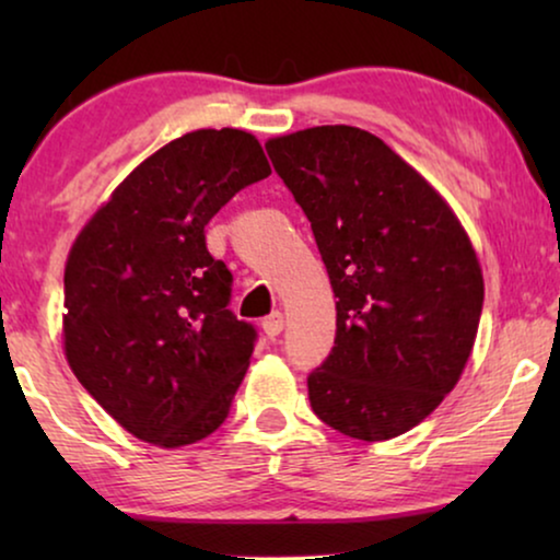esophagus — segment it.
Listing matches in <instances>:
<instances>
[{"label":"esophagus","mask_w":560,"mask_h":560,"mask_svg":"<svg viewBox=\"0 0 560 560\" xmlns=\"http://www.w3.org/2000/svg\"><path fill=\"white\" fill-rule=\"evenodd\" d=\"M282 326H285V320H282V313H280V311L270 313V316H267V318L262 320V331H265L267 336H270V339H275V336H280Z\"/></svg>","instance_id":"esophagus-1"}]
</instances>
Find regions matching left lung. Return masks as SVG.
<instances>
[{"label":"left lung","mask_w":560,"mask_h":560,"mask_svg":"<svg viewBox=\"0 0 560 560\" xmlns=\"http://www.w3.org/2000/svg\"><path fill=\"white\" fill-rule=\"evenodd\" d=\"M265 148L339 298L334 349L308 374L311 408L349 439H395L439 408L471 354L485 280L469 236L364 129L313 127Z\"/></svg>","instance_id":"1"}]
</instances>
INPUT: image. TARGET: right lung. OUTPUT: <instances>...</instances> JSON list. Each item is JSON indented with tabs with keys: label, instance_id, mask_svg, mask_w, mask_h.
I'll return each instance as SVG.
<instances>
[{
	"label": "right lung",
	"instance_id": "1",
	"mask_svg": "<svg viewBox=\"0 0 560 560\" xmlns=\"http://www.w3.org/2000/svg\"><path fill=\"white\" fill-rule=\"evenodd\" d=\"M267 175L249 132L183 135L127 175L68 255L66 359L137 439L188 446L229 416L257 328L229 311L234 278L206 224Z\"/></svg>",
	"mask_w": 560,
	"mask_h": 560
}]
</instances>
